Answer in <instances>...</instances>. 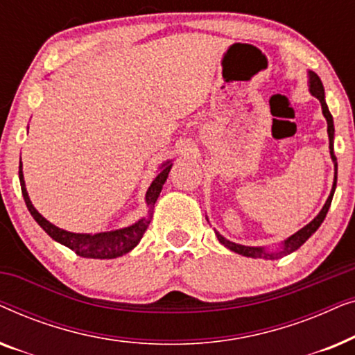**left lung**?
<instances>
[{
    "label": "left lung",
    "mask_w": 355,
    "mask_h": 355,
    "mask_svg": "<svg viewBox=\"0 0 355 355\" xmlns=\"http://www.w3.org/2000/svg\"><path fill=\"white\" fill-rule=\"evenodd\" d=\"M309 89H310V94H312L315 98H318L320 103H322L323 116H324V119H327V124H328L329 155H331V159L334 163V182H333L331 192H329V197L327 198V202H324V205H323L322 210H320L318 215L315 216L307 226H304L302 230H299L297 232H295V234L288 237V239L283 242V245H281V249L276 250V252H268L265 249V247H249V245L236 244V242H231V241L225 239V237H223L220 232L215 231L218 241H220L225 247H227L230 250L236 252V254L244 255V257H252V259H266V260H278V259H281V257L293 254L294 250H297L299 247L302 245L304 242L307 241L315 231L318 230L320 225H322L324 216H327V213L329 210V205H331V200H333V196H334V189H336V181H338V162H336V157H334V145H333V142H334L333 116H331V113H329L327 101H324V90H323L322 80H320V77L312 71H309Z\"/></svg>",
    "instance_id": "1"
}]
</instances>
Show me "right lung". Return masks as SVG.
<instances>
[{
  "instance_id": "right-lung-1",
  "label": "right lung",
  "mask_w": 355,
  "mask_h": 355,
  "mask_svg": "<svg viewBox=\"0 0 355 355\" xmlns=\"http://www.w3.org/2000/svg\"><path fill=\"white\" fill-rule=\"evenodd\" d=\"M173 163L171 162H164L162 166H159L158 176L153 179V182L150 184L147 196H145V202H147L148 207V216L142 218L134 225H130L128 227H123V230H116V231H108V232H98V234H79V232H69L61 230L43 218L40 213L35 210V207L32 205L31 198H28L27 189H26V181H24V173H22V162L19 163V181H21V189H22V196L24 200H26V205L31 211V215L33 216L43 231L46 232L51 239H55L60 244L69 247L71 250H74L79 257H84V259H116V257H121L124 254H128L134 249L135 245L139 244L142 236L147 231V227L152 221V210L155 207V202L162 192L163 184L166 182L169 169H171Z\"/></svg>"
}]
</instances>
